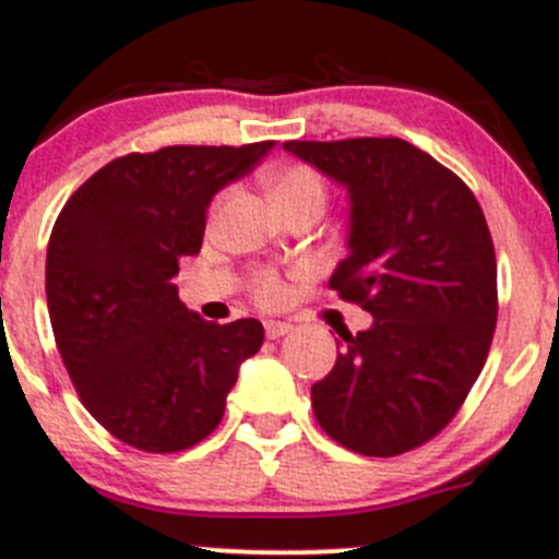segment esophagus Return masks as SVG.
Listing matches in <instances>:
<instances>
[{
  "label": "esophagus",
  "mask_w": 559,
  "mask_h": 559,
  "mask_svg": "<svg viewBox=\"0 0 559 559\" xmlns=\"http://www.w3.org/2000/svg\"><path fill=\"white\" fill-rule=\"evenodd\" d=\"M263 329H266L269 340H280V336L290 334L293 325L290 323H282V320H266V323H263Z\"/></svg>",
  "instance_id": "34e87169"
}]
</instances>
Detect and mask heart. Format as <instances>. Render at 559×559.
I'll return each instance as SVG.
<instances>
[{"mask_svg":"<svg viewBox=\"0 0 559 559\" xmlns=\"http://www.w3.org/2000/svg\"><path fill=\"white\" fill-rule=\"evenodd\" d=\"M266 190L277 212H290L298 206H325V181L318 170L307 165H287L272 170L266 179ZM255 293L261 301L274 304L282 298V282L274 272H261L255 280Z\"/></svg>","mask_w":559,"mask_h":559,"instance_id":"obj_1","label":"heart"}]
</instances>
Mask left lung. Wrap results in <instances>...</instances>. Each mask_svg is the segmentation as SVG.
<instances>
[{"label": "left lung", "mask_w": 559, "mask_h": 559, "mask_svg": "<svg viewBox=\"0 0 559 559\" xmlns=\"http://www.w3.org/2000/svg\"><path fill=\"white\" fill-rule=\"evenodd\" d=\"M282 146L347 190V258L329 285L374 318L312 385L314 418L356 454H405L456 416L489 353L497 261L484 212L402 138Z\"/></svg>", "instance_id": "left-lung-1"}]
</instances>
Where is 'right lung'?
<instances>
[{
    "mask_svg": "<svg viewBox=\"0 0 559 559\" xmlns=\"http://www.w3.org/2000/svg\"><path fill=\"white\" fill-rule=\"evenodd\" d=\"M272 146L116 157L59 212L46 258L57 347L86 411L132 449L174 454L209 438L241 361L261 350V320L209 323L174 277L201 252L212 198Z\"/></svg>",
    "mask_w": 559,
    "mask_h": 559,
    "instance_id": "obj_1",
    "label": "right lung"
}]
</instances>
